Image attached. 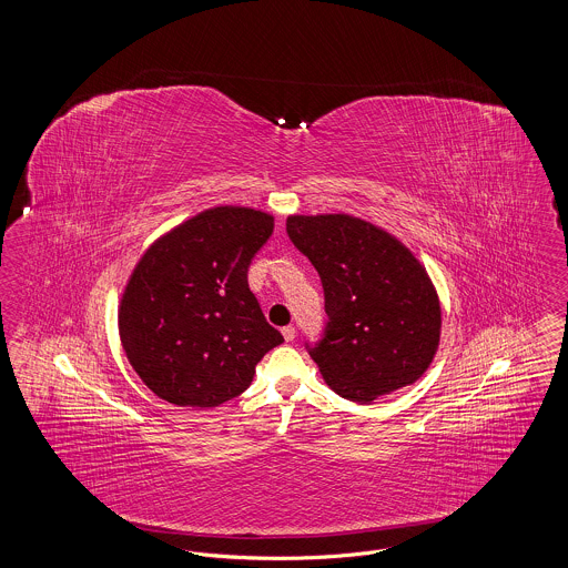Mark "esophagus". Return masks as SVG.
<instances>
[{
    "label": "esophagus",
    "instance_id": "34e87169",
    "mask_svg": "<svg viewBox=\"0 0 568 568\" xmlns=\"http://www.w3.org/2000/svg\"><path fill=\"white\" fill-rule=\"evenodd\" d=\"M281 332H283V338H285L287 343H294V341H296V327H294V325H285Z\"/></svg>",
    "mask_w": 568,
    "mask_h": 568
}]
</instances>
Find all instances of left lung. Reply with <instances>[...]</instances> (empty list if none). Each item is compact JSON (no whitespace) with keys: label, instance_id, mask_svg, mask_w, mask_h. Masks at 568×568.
<instances>
[{"label":"left lung","instance_id":"8db88e82","mask_svg":"<svg viewBox=\"0 0 568 568\" xmlns=\"http://www.w3.org/2000/svg\"><path fill=\"white\" fill-rule=\"evenodd\" d=\"M287 236L324 285V334L304 345L325 383L366 405L422 377L438 347L440 306L410 251L349 215L290 216Z\"/></svg>","mask_w":568,"mask_h":568}]
</instances>
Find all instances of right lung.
Returning <instances> with one entry per match:
<instances>
[{
	"label": "right lung",
	"instance_id": "1",
	"mask_svg": "<svg viewBox=\"0 0 568 568\" xmlns=\"http://www.w3.org/2000/svg\"><path fill=\"white\" fill-rule=\"evenodd\" d=\"M272 221L253 209L219 206L165 234L138 262L119 332L135 373L163 400L223 405L283 343L246 281Z\"/></svg>",
	"mask_w": 568,
	"mask_h": 568
}]
</instances>
